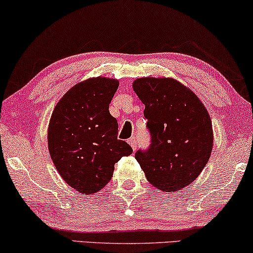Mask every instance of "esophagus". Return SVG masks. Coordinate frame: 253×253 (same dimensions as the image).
Instances as JSON below:
<instances>
[{
  "label": "esophagus",
  "mask_w": 253,
  "mask_h": 253,
  "mask_svg": "<svg viewBox=\"0 0 253 253\" xmlns=\"http://www.w3.org/2000/svg\"><path fill=\"white\" fill-rule=\"evenodd\" d=\"M127 143L130 144V146L132 147V150H133V151H136V148H137L136 137H131V138H129V139H127Z\"/></svg>",
  "instance_id": "1"
}]
</instances>
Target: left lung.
I'll return each instance as SVG.
<instances>
[{
    "label": "left lung",
    "instance_id": "left-lung-1",
    "mask_svg": "<svg viewBox=\"0 0 253 253\" xmlns=\"http://www.w3.org/2000/svg\"><path fill=\"white\" fill-rule=\"evenodd\" d=\"M133 91L145 105L151 133L146 151L134 158L147 181L174 192L198 177L213 148L212 121L191 89L172 78H138Z\"/></svg>",
    "mask_w": 253,
    "mask_h": 253
}]
</instances>
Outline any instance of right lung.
Wrapping results in <instances>:
<instances>
[{
  "instance_id": "right-lung-1",
  "label": "right lung",
  "mask_w": 253,
  "mask_h": 253,
  "mask_svg": "<svg viewBox=\"0 0 253 253\" xmlns=\"http://www.w3.org/2000/svg\"><path fill=\"white\" fill-rule=\"evenodd\" d=\"M119 81L86 79L72 86L55 106L48 126V150L58 174L81 193L98 192L108 184L114 166L132 153L117 139L119 124L109 103Z\"/></svg>"
}]
</instances>
